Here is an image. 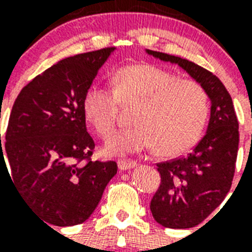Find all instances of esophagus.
Instances as JSON below:
<instances>
[{
	"label": "esophagus",
	"mask_w": 252,
	"mask_h": 252,
	"mask_svg": "<svg viewBox=\"0 0 252 252\" xmlns=\"http://www.w3.org/2000/svg\"><path fill=\"white\" fill-rule=\"evenodd\" d=\"M136 165H137V163L134 161H124V159H123V161L118 162V166L120 170H129V168L134 167Z\"/></svg>",
	"instance_id": "34e87169"
}]
</instances>
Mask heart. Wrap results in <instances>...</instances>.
<instances>
[{
    "label": "heart",
    "instance_id": "obj_1",
    "mask_svg": "<svg viewBox=\"0 0 252 252\" xmlns=\"http://www.w3.org/2000/svg\"><path fill=\"white\" fill-rule=\"evenodd\" d=\"M112 90L91 85L82 98L86 122L102 138L114 133L119 106L132 108V128L107 142V154L137 153L156 146L162 156L174 157L195 145L203 133L209 100L195 81L179 80L174 73L152 64L128 65L111 80Z\"/></svg>",
    "mask_w": 252,
    "mask_h": 252
}]
</instances>
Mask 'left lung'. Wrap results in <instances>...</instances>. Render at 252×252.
I'll return each mask as SVG.
<instances>
[{"mask_svg": "<svg viewBox=\"0 0 252 252\" xmlns=\"http://www.w3.org/2000/svg\"><path fill=\"white\" fill-rule=\"evenodd\" d=\"M146 52L183 68L212 102L207 133L191 153L157 163L161 184L150 201L152 215L162 226L188 229L203 222L230 191L238 154V119L229 91L213 73L182 57Z\"/></svg>", "mask_w": 252, "mask_h": 252, "instance_id": "8db88e82", "label": "left lung"}]
</instances>
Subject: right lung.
<instances>
[{
	"mask_svg": "<svg viewBox=\"0 0 252 252\" xmlns=\"http://www.w3.org/2000/svg\"><path fill=\"white\" fill-rule=\"evenodd\" d=\"M114 51L59 61L22 89L10 112L0 170H7L5 156L18 193L49 225L85 222L118 172L115 161H91L95 144L82 112L85 91Z\"/></svg>",
	"mask_w": 252,
	"mask_h": 252,
	"instance_id": "obj_1",
	"label": "right lung"
}]
</instances>
